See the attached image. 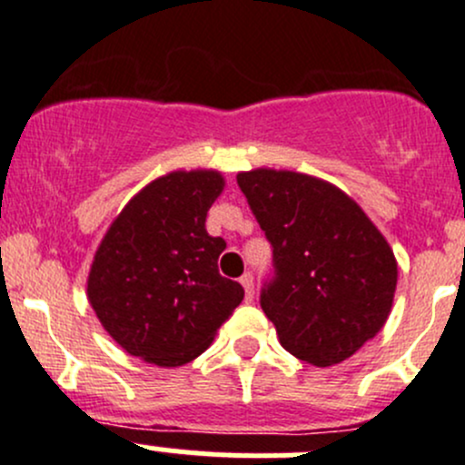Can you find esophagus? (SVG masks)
<instances>
[{"label": "esophagus", "instance_id": "1", "mask_svg": "<svg viewBox=\"0 0 465 465\" xmlns=\"http://www.w3.org/2000/svg\"><path fill=\"white\" fill-rule=\"evenodd\" d=\"M241 285L245 288V299H247V302H252V299H254V276L242 274L241 276Z\"/></svg>", "mask_w": 465, "mask_h": 465}]
</instances>
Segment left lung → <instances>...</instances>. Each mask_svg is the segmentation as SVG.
Wrapping results in <instances>:
<instances>
[{
	"mask_svg": "<svg viewBox=\"0 0 465 465\" xmlns=\"http://www.w3.org/2000/svg\"><path fill=\"white\" fill-rule=\"evenodd\" d=\"M236 180L274 250L261 308L281 346L315 367L344 362L391 312L398 262L387 238L320 177L254 168Z\"/></svg>",
	"mask_w": 465,
	"mask_h": 465,
	"instance_id": "8db88e82",
	"label": "left lung"
}]
</instances>
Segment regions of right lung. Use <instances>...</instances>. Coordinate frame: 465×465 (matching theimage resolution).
Returning a JSON list of instances; mask_svg holds the SVG:
<instances>
[{
  "instance_id": "obj_1",
  "label": "right lung",
  "mask_w": 465,
  "mask_h": 465,
  "mask_svg": "<svg viewBox=\"0 0 465 465\" xmlns=\"http://www.w3.org/2000/svg\"><path fill=\"white\" fill-rule=\"evenodd\" d=\"M223 189L213 168L157 177L112 220L94 254L89 306L107 335L143 362L195 360L245 297L218 272L227 242L204 227Z\"/></svg>"
}]
</instances>
